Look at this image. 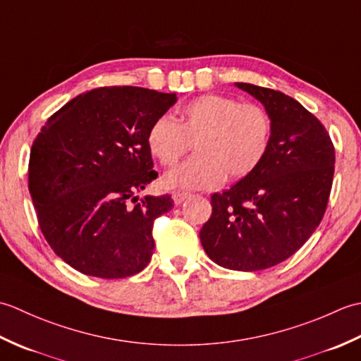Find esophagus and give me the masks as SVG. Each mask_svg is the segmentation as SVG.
Returning <instances> with one entry per match:
<instances>
[{
  "label": "esophagus",
  "mask_w": 361,
  "mask_h": 361,
  "mask_svg": "<svg viewBox=\"0 0 361 361\" xmlns=\"http://www.w3.org/2000/svg\"><path fill=\"white\" fill-rule=\"evenodd\" d=\"M188 197H189L188 192H180V190H176V192L172 194V198H173V203H175V204H181L183 202L186 200Z\"/></svg>",
  "instance_id": "1"
}]
</instances>
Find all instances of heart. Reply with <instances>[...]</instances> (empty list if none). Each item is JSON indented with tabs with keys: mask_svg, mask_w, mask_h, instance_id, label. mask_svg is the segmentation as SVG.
<instances>
[{
	"mask_svg": "<svg viewBox=\"0 0 361 361\" xmlns=\"http://www.w3.org/2000/svg\"><path fill=\"white\" fill-rule=\"evenodd\" d=\"M273 122L262 105L221 94H203L159 116L147 132V149L159 164L175 166L192 149L197 155L164 175L167 189L204 190L255 172L271 145Z\"/></svg>",
	"mask_w": 361,
	"mask_h": 361,
	"instance_id": "heart-1",
	"label": "heart"
}]
</instances>
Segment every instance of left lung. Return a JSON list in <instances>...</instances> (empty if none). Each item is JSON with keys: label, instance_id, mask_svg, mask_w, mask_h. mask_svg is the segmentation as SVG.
Wrapping results in <instances>:
<instances>
[{"label": "left lung", "instance_id": "left-lung-1", "mask_svg": "<svg viewBox=\"0 0 361 361\" xmlns=\"http://www.w3.org/2000/svg\"><path fill=\"white\" fill-rule=\"evenodd\" d=\"M235 85L270 114L271 145L255 172L211 195L212 214L200 240L220 267L257 271L295 255L321 224L335 149L326 127L293 97L251 83Z\"/></svg>", "mask_w": 361, "mask_h": 361}]
</instances>
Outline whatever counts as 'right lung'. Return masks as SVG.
I'll use <instances>...</instances> for the list:
<instances>
[{"label": "right lung", "mask_w": 361, "mask_h": 361, "mask_svg": "<svg viewBox=\"0 0 361 361\" xmlns=\"http://www.w3.org/2000/svg\"><path fill=\"white\" fill-rule=\"evenodd\" d=\"M175 93L102 87L79 94L46 121L32 142L29 192L54 252L83 274L128 278L152 259L153 221L171 195L141 192L158 173L147 149L153 121Z\"/></svg>", "instance_id": "add662e5"}]
</instances>
